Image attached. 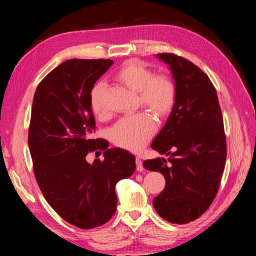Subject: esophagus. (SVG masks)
Masks as SVG:
<instances>
[{
  "label": "esophagus",
  "mask_w": 256,
  "mask_h": 256,
  "mask_svg": "<svg viewBox=\"0 0 256 256\" xmlns=\"http://www.w3.org/2000/svg\"><path fill=\"white\" fill-rule=\"evenodd\" d=\"M135 162H136V170H138V172H143L144 170V166H143L142 160H140V157H136V160H135Z\"/></svg>",
  "instance_id": "esophagus-1"
}]
</instances>
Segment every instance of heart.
<instances>
[{"mask_svg":"<svg viewBox=\"0 0 256 256\" xmlns=\"http://www.w3.org/2000/svg\"><path fill=\"white\" fill-rule=\"evenodd\" d=\"M116 78L133 91L138 92L140 104L157 116H165L172 111L176 101V84L167 74H154L142 64L128 62L118 69ZM106 84L96 82L90 91V106L99 116H106L108 108L104 102ZM156 131V123L148 113L126 116L111 128L114 144L128 150H140Z\"/></svg>","mask_w":256,"mask_h":256,"instance_id":"1","label":"heart"}]
</instances>
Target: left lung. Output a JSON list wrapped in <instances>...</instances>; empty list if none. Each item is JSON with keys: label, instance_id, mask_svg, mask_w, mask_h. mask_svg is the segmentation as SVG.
<instances>
[{"label": "left lung", "instance_id": "1", "mask_svg": "<svg viewBox=\"0 0 256 256\" xmlns=\"http://www.w3.org/2000/svg\"><path fill=\"white\" fill-rule=\"evenodd\" d=\"M170 64L176 101L152 148L165 158L146 160L144 167L166 179L153 206L162 219L184 224L208 210L220 187L226 140L214 86L198 66L172 52L157 54Z\"/></svg>", "mask_w": 256, "mask_h": 256}]
</instances>
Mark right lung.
<instances>
[{"mask_svg": "<svg viewBox=\"0 0 256 256\" xmlns=\"http://www.w3.org/2000/svg\"><path fill=\"white\" fill-rule=\"evenodd\" d=\"M111 59H69L40 81L32 100L28 146L36 182L52 208L80 229L100 226L116 214V184L135 170V157L92 138L90 91ZM104 150L105 160H85Z\"/></svg>", "mask_w": 256, "mask_h": 256, "instance_id": "obj_1", "label": "right lung"}]
</instances>
